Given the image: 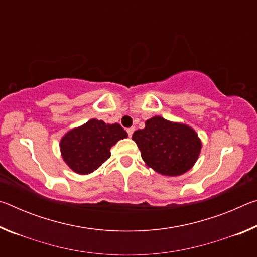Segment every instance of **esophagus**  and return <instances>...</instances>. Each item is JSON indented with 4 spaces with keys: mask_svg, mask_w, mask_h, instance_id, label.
I'll use <instances>...</instances> for the list:
<instances>
[{
    "mask_svg": "<svg viewBox=\"0 0 257 257\" xmlns=\"http://www.w3.org/2000/svg\"><path fill=\"white\" fill-rule=\"evenodd\" d=\"M134 132H135V128H134V127H132V128H129V129H127L128 136H129V137H132V136H133V134H134Z\"/></svg>",
    "mask_w": 257,
    "mask_h": 257,
    "instance_id": "esophagus-1",
    "label": "esophagus"
}]
</instances>
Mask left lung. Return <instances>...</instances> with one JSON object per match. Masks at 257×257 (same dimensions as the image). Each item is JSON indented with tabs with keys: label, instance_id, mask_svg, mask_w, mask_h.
Masks as SVG:
<instances>
[{
	"label": "left lung",
	"instance_id": "left-lung-1",
	"mask_svg": "<svg viewBox=\"0 0 257 257\" xmlns=\"http://www.w3.org/2000/svg\"><path fill=\"white\" fill-rule=\"evenodd\" d=\"M149 168L162 176H181L198 160L202 141L190 125L155 115L146 120L145 128L133 134Z\"/></svg>",
	"mask_w": 257,
	"mask_h": 257
}]
</instances>
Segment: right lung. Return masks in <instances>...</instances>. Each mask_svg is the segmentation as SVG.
<instances>
[{
    "mask_svg": "<svg viewBox=\"0 0 257 257\" xmlns=\"http://www.w3.org/2000/svg\"><path fill=\"white\" fill-rule=\"evenodd\" d=\"M127 137V132L119 123L90 119L63 135L60 141L61 156L73 172L89 175L110 158L111 147Z\"/></svg>",
    "mask_w": 257,
    "mask_h": 257,
    "instance_id": "add662e5",
    "label": "right lung"
}]
</instances>
